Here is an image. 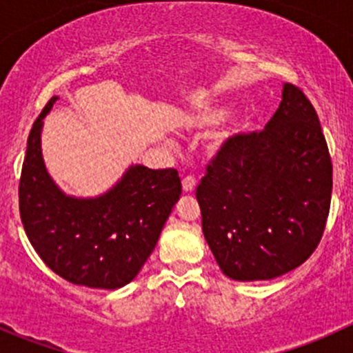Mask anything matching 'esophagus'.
<instances>
[{"label": "esophagus", "mask_w": 353, "mask_h": 353, "mask_svg": "<svg viewBox=\"0 0 353 353\" xmlns=\"http://www.w3.org/2000/svg\"><path fill=\"white\" fill-rule=\"evenodd\" d=\"M194 186H196V179L193 176H188L183 179V191L184 193H191L194 191Z\"/></svg>", "instance_id": "esophagus-1"}]
</instances>
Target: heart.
<instances>
[{
	"label": "heart",
	"mask_w": 353,
	"mask_h": 353,
	"mask_svg": "<svg viewBox=\"0 0 353 353\" xmlns=\"http://www.w3.org/2000/svg\"><path fill=\"white\" fill-rule=\"evenodd\" d=\"M229 114H230V108H227V105H212V108H205V109L198 110L193 121L196 126L210 128V126H215V124H220L222 121H225ZM243 126L244 124L241 123V121H236V123L230 124V126L227 128V131H223L222 133L220 143H223V141L237 137V134L243 131Z\"/></svg>",
	"instance_id": "obj_1"
}]
</instances>
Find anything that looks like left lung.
Wrapping results in <instances>:
<instances>
[{
	"label": "left lung",
	"instance_id": "1",
	"mask_svg": "<svg viewBox=\"0 0 353 353\" xmlns=\"http://www.w3.org/2000/svg\"><path fill=\"white\" fill-rule=\"evenodd\" d=\"M196 190L203 236L223 275L272 280L301 266L319 244L333 167L318 114L297 87L261 133L227 140Z\"/></svg>",
	"mask_w": 353,
	"mask_h": 353
}]
</instances>
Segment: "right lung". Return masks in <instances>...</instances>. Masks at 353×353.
Listing matches in <instances>:
<instances>
[{"mask_svg":"<svg viewBox=\"0 0 353 353\" xmlns=\"http://www.w3.org/2000/svg\"><path fill=\"white\" fill-rule=\"evenodd\" d=\"M48 102L27 140L20 216L28 241L54 273L90 288L116 290L137 279L181 196L176 169L131 163L97 196L66 194L46 169L41 137Z\"/></svg>","mask_w":353,"mask_h":353,"instance_id":"1","label":"right lung"}]
</instances>
